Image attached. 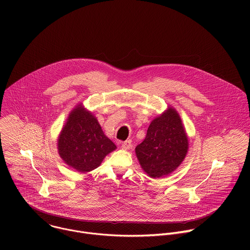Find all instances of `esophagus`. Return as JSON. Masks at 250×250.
<instances>
[{
  "label": "esophagus",
  "instance_id": "34e87169",
  "mask_svg": "<svg viewBox=\"0 0 250 250\" xmlns=\"http://www.w3.org/2000/svg\"><path fill=\"white\" fill-rule=\"evenodd\" d=\"M131 147V141L130 140H125L122 142V148L123 149H129Z\"/></svg>",
  "mask_w": 250,
  "mask_h": 250
}]
</instances>
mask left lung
I'll return each mask as SVG.
<instances>
[{"label": "left lung", "instance_id": "8db88e82", "mask_svg": "<svg viewBox=\"0 0 250 250\" xmlns=\"http://www.w3.org/2000/svg\"><path fill=\"white\" fill-rule=\"evenodd\" d=\"M188 151V138L179 115L173 109L151 122L145 140L135 147L139 163L150 177L174 171Z\"/></svg>", "mask_w": 250, "mask_h": 250}]
</instances>
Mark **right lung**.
<instances>
[{"label":"right lung","mask_w":250,"mask_h":250,"mask_svg":"<svg viewBox=\"0 0 250 250\" xmlns=\"http://www.w3.org/2000/svg\"><path fill=\"white\" fill-rule=\"evenodd\" d=\"M115 149V144L91 113L81 106L71 112L58 139L59 154L65 163L79 172H89Z\"/></svg>","instance_id":"1"}]
</instances>
